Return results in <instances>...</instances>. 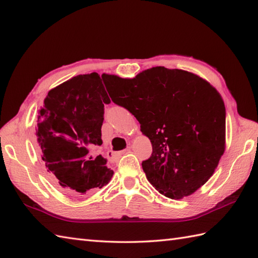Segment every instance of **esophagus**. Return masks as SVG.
Here are the masks:
<instances>
[{
  "mask_svg": "<svg viewBox=\"0 0 258 258\" xmlns=\"http://www.w3.org/2000/svg\"><path fill=\"white\" fill-rule=\"evenodd\" d=\"M131 152V147H127V149H125V150H123V151H120L119 153H117V155L118 156H122V155H124V154H127V153H130Z\"/></svg>",
  "mask_w": 258,
  "mask_h": 258,
  "instance_id": "1",
  "label": "esophagus"
}]
</instances>
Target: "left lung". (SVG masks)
I'll list each match as a JSON object with an SVG mask.
<instances>
[{
	"mask_svg": "<svg viewBox=\"0 0 258 258\" xmlns=\"http://www.w3.org/2000/svg\"><path fill=\"white\" fill-rule=\"evenodd\" d=\"M112 101L132 113L151 140L142 167L168 199L180 200L204 185L225 151V105L199 75L156 67L134 79L103 74Z\"/></svg>",
	"mask_w": 258,
	"mask_h": 258,
	"instance_id": "1",
	"label": "left lung"
}]
</instances>
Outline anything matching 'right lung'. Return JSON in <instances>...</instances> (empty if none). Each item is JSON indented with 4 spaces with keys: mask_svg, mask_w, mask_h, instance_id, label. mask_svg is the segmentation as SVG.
I'll return each instance as SVG.
<instances>
[{
    "mask_svg": "<svg viewBox=\"0 0 258 258\" xmlns=\"http://www.w3.org/2000/svg\"><path fill=\"white\" fill-rule=\"evenodd\" d=\"M111 103L97 73L74 76L47 93L36 118L42 161L53 183L71 196L102 188L114 172L102 155L90 151L102 145L104 104Z\"/></svg>",
    "mask_w": 258,
    "mask_h": 258,
    "instance_id": "1",
    "label": "right lung"
}]
</instances>
